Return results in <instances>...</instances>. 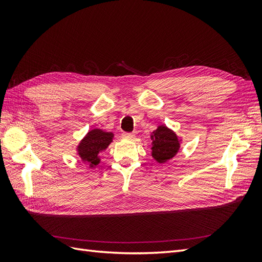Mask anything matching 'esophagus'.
Segmentation results:
<instances>
[{
	"mask_svg": "<svg viewBox=\"0 0 262 262\" xmlns=\"http://www.w3.org/2000/svg\"><path fill=\"white\" fill-rule=\"evenodd\" d=\"M122 138L125 139V140H133V139H136V134H133V133H123L122 134Z\"/></svg>",
	"mask_w": 262,
	"mask_h": 262,
	"instance_id": "1",
	"label": "esophagus"
}]
</instances>
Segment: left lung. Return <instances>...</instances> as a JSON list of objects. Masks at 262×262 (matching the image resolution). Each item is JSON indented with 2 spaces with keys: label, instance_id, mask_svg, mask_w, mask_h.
<instances>
[{
  "label": "left lung",
  "instance_id": "obj_1",
  "mask_svg": "<svg viewBox=\"0 0 262 262\" xmlns=\"http://www.w3.org/2000/svg\"><path fill=\"white\" fill-rule=\"evenodd\" d=\"M149 136L152 141L150 155L158 164L167 163L179 152L181 138L165 124L158 125L157 129Z\"/></svg>",
  "mask_w": 262,
  "mask_h": 262
}]
</instances>
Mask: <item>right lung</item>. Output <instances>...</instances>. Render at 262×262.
Returning <instances> with one entry per match:
<instances>
[{
  "mask_svg": "<svg viewBox=\"0 0 262 262\" xmlns=\"http://www.w3.org/2000/svg\"><path fill=\"white\" fill-rule=\"evenodd\" d=\"M114 140V133L94 128L86 133L76 146V153L83 163L90 168L97 167L100 163V153L109 146Z\"/></svg>",
  "mask_w": 262,
  "mask_h": 262,
  "instance_id": "right-lung-1",
  "label": "right lung"
}]
</instances>
